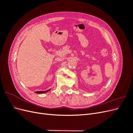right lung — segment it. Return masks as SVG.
Listing matches in <instances>:
<instances>
[{"instance_id":"right-lung-1","label":"right lung","mask_w":133,"mask_h":133,"mask_svg":"<svg viewBox=\"0 0 133 133\" xmlns=\"http://www.w3.org/2000/svg\"><path fill=\"white\" fill-rule=\"evenodd\" d=\"M49 90H46V91H36L35 93H37V94H42V93H44V92H46L48 91H49Z\"/></svg>"}]
</instances>
